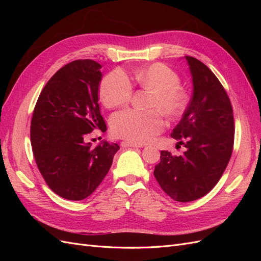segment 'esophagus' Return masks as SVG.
Listing matches in <instances>:
<instances>
[{"instance_id": "34e87169", "label": "esophagus", "mask_w": 261, "mask_h": 261, "mask_svg": "<svg viewBox=\"0 0 261 261\" xmlns=\"http://www.w3.org/2000/svg\"><path fill=\"white\" fill-rule=\"evenodd\" d=\"M121 146L124 147V148H128V147L140 148V147H143V145H140V144H134V143H130V141H122Z\"/></svg>"}]
</instances>
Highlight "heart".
<instances>
[{"instance_id":"obj_1","label":"heart","mask_w":261,"mask_h":261,"mask_svg":"<svg viewBox=\"0 0 261 261\" xmlns=\"http://www.w3.org/2000/svg\"><path fill=\"white\" fill-rule=\"evenodd\" d=\"M134 81L145 89L152 91L147 112L125 110L111 118V128L115 136L134 144H144L162 132L163 115L178 116L188 102L187 90L179 85V76L165 64L153 63L134 72ZM133 94V86L123 72L113 70L100 85V98L109 109L127 103ZM161 111L159 112V110Z\"/></svg>"}]
</instances>
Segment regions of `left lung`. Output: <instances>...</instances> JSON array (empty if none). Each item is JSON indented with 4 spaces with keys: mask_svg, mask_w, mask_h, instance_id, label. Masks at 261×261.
I'll list each match as a JSON object with an SVG mask.
<instances>
[{
    "mask_svg": "<svg viewBox=\"0 0 261 261\" xmlns=\"http://www.w3.org/2000/svg\"><path fill=\"white\" fill-rule=\"evenodd\" d=\"M193 96L171 137L186 151L162 150L153 175L165 194L179 202L201 198L216 186L230 161L234 117L230 99L217 76L195 58L185 57Z\"/></svg>",
    "mask_w": 261,
    "mask_h": 261,
    "instance_id": "left-lung-1",
    "label": "left lung"
}]
</instances>
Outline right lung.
Returning a JSON list of instances; mask_svg holds the SVG:
<instances>
[{
    "label": "right lung",
    "mask_w": 261,
    "mask_h": 261,
    "mask_svg": "<svg viewBox=\"0 0 261 261\" xmlns=\"http://www.w3.org/2000/svg\"><path fill=\"white\" fill-rule=\"evenodd\" d=\"M101 65L77 60L46 83L31 118L30 140L37 167L52 191L68 200L90 196L111 168L117 144L91 148L89 133L107 130L98 103Z\"/></svg>",
    "instance_id": "right-lung-1"
}]
</instances>
